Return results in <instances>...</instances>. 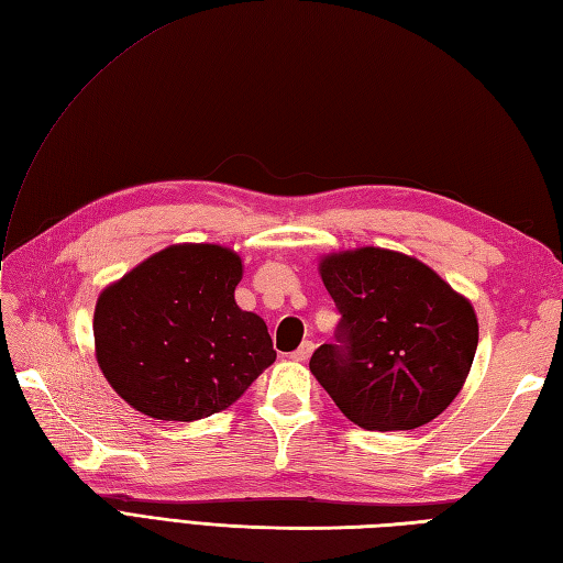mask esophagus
I'll use <instances>...</instances> for the list:
<instances>
[{
  "instance_id": "1",
  "label": "esophagus",
  "mask_w": 563,
  "mask_h": 563,
  "mask_svg": "<svg viewBox=\"0 0 563 563\" xmlns=\"http://www.w3.org/2000/svg\"><path fill=\"white\" fill-rule=\"evenodd\" d=\"M312 351H314L312 341H303V344H300V346L291 353V358L298 361V363H306V361L310 358V355H312Z\"/></svg>"
}]
</instances>
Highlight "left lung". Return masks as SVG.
I'll return each instance as SVG.
<instances>
[{"label":"left lung","mask_w":563,"mask_h":563,"mask_svg":"<svg viewBox=\"0 0 563 563\" xmlns=\"http://www.w3.org/2000/svg\"><path fill=\"white\" fill-rule=\"evenodd\" d=\"M320 277L341 312L339 344L314 351L310 373L341 413L373 432L440 416L475 358L471 300L418 257L375 245L324 255Z\"/></svg>","instance_id":"obj_1"}]
</instances>
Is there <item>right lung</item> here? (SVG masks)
I'll return each mask as SVG.
<instances>
[{"label": "right lung", "mask_w": 563, "mask_h": 563, "mask_svg": "<svg viewBox=\"0 0 563 563\" xmlns=\"http://www.w3.org/2000/svg\"><path fill=\"white\" fill-rule=\"evenodd\" d=\"M241 257L178 243L143 260L95 306V358L123 401L194 422L239 401L277 358L265 320L236 306Z\"/></svg>", "instance_id": "obj_1"}]
</instances>
